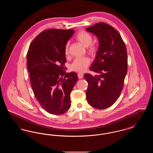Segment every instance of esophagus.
Segmentation results:
<instances>
[{"label":"esophagus","mask_w":153,"mask_h":153,"mask_svg":"<svg viewBox=\"0 0 153 153\" xmlns=\"http://www.w3.org/2000/svg\"><path fill=\"white\" fill-rule=\"evenodd\" d=\"M83 76H84V74H83V73H78V77H79V78L80 79H82V78L83 77Z\"/></svg>","instance_id":"34e87169"}]
</instances>
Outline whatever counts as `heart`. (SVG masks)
<instances>
[{
	"instance_id": "1",
	"label": "heart",
	"mask_w": 153,
	"mask_h": 153,
	"mask_svg": "<svg viewBox=\"0 0 153 153\" xmlns=\"http://www.w3.org/2000/svg\"><path fill=\"white\" fill-rule=\"evenodd\" d=\"M76 39L82 44L84 47L87 48V51L90 54H95L97 51V46L92 44L93 38L92 36L87 32L82 31L78 33L76 36ZM69 43L66 44L65 54H68V48ZM90 63V59L88 57L77 58L74 59L73 63L71 65V69L77 72H82L85 71Z\"/></svg>"
}]
</instances>
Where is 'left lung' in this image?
<instances>
[{"instance_id":"left-lung-1","label":"left lung","mask_w":153,"mask_h":153,"mask_svg":"<svg viewBox=\"0 0 153 153\" xmlns=\"http://www.w3.org/2000/svg\"><path fill=\"white\" fill-rule=\"evenodd\" d=\"M86 30L94 34L99 43L89 69L101 74H84L88 83L87 100L95 108L105 109L115 102L123 89L127 72V49L120 35L108 24L97 23Z\"/></svg>"}]
</instances>
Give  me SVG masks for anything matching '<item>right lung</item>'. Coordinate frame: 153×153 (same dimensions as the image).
Returning a JSON list of instances; mask_svg holds the SVG:
<instances>
[{
  "mask_svg": "<svg viewBox=\"0 0 153 153\" xmlns=\"http://www.w3.org/2000/svg\"><path fill=\"white\" fill-rule=\"evenodd\" d=\"M74 33L73 29L44 31L34 39L27 52V65L34 94L41 106L53 115L64 114L71 106L70 94L78 77L62 69L66 61V44Z\"/></svg>",
  "mask_w": 153,
  "mask_h": 153,
  "instance_id": "right-lung-1",
  "label": "right lung"
}]
</instances>
